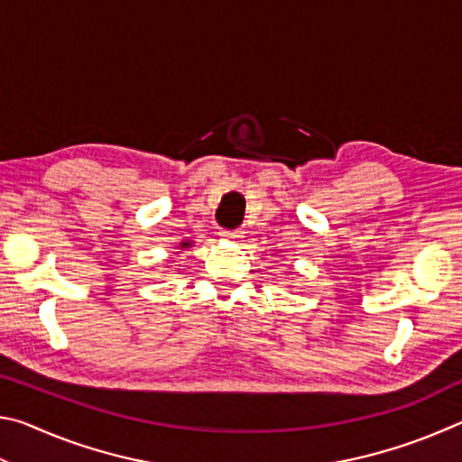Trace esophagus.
Segmentation results:
<instances>
[{
  "label": "esophagus",
  "mask_w": 462,
  "mask_h": 462,
  "mask_svg": "<svg viewBox=\"0 0 462 462\" xmlns=\"http://www.w3.org/2000/svg\"><path fill=\"white\" fill-rule=\"evenodd\" d=\"M220 236H222L224 240H228V242H242V238H245V234H242L240 230H232V232L222 230Z\"/></svg>",
  "instance_id": "obj_1"
}]
</instances>
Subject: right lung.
<instances>
[{"label":"right lung","mask_w":462,"mask_h":462,"mask_svg":"<svg viewBox=\"0 0 462 462\" xmlns=\"http://www.w3.org/2000/svg\"><path fill=\"white\" fill-rule=\"evenodd\" d=\"M193 246V242L191 240H183V242H179V246H177V253H181V250H187V248H191ZM175 253V254H177ZM173 263V261H171Z\"/></svg>","instance_id":"1"}]
</instances>
